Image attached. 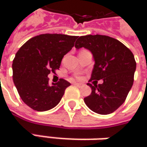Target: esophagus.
<instances>
[{
	"label": "esophagus",
	"instance_id": "1",
	"mask_svg": "<svg viewBox=\"0 0 147 147\" xmlns=\"http://www.w3.org/2000/svg\"><path fill=\"white\" fill-rule=\"evenodd\" d=\"M74 85L78 86V87H83V86H84V84H83V83H74Z\"/></svg>",
	"mask_w": 147,
	"mask_h": 147
}]
</instances>
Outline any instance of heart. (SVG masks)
Returning a JSON list of instances; mask_svg holds the SVG:
<instances>
[{
  "mask_svg": "<svg viewBox=\"0 0 147 147\" xmlns=\"http://www.w3.org/2000/svg\"><path fill=\"white\" fill-rule=\"evenodd\" d=\"M76 79H80V76H76Z\"/></svg>",
  "mask_w": 147,
  "mask_h": 147,
  "instance_id": "1",
  "label": "heart"
}]
</instances>
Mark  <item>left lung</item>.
<instances>
[{
    "label": "left lung",
    "instance_id": "8db88e82",
    "mask_svg": "<svg viewBox=\"0 0 147 147\" xmlns=\"http://www.w3.org/2000/svg\"><path fill=\"white\" fill-rule=\"evenodd\" d=\"M75 47H84L92 53L95 64L90 82L103 80L98 85L87 83L92 91L84 102L97 113H113L124 102L133 85L136 68L134 55L120 41L100 34L80 37Z\"/></svg>",
    "mask_w": 147,
    "mask_h": 147
}]
</instances>
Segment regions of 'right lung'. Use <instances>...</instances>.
I'll list each match as a JSON object with an SVG mask.
<instances>
[{
  "label": "right lung",
  "mask_w": 147,
  "mask_h": 147,
  "mask_svg": "<svg viewBox=\"0 0 147 147\" xmlns=\"http://www.w3.org/2000/svg\"><path fill=\"white\" fill-rule=\"evenodd\" d=\"M78 36L43 34L21 46L12 63V78L23 102L34 110L54 108L70 83L60 79L49 84L48 75L59 69L64 56L74 46Z\"/></svg>",
  "instance_id": "right-lung-1"
}]
</instances>
